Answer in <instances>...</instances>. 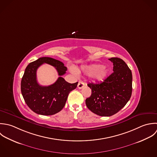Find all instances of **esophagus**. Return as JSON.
Wrapping results in <instances>:
<instances>
[{"label":"esophagus","mask_w":157,"mask_h":157,"mask_svg":"<svg viewBox=\"0 0 157 157\" xmlns=\"http://www.w3.org/2000/svg\"><path fill=\"white\" fill-rule=\"evenodd\" d=\"M84 86H85V83H84L83 82H78V86H77V87H78V89H82V88H83Z\"/></svg>","instance_id":"34e87169"}]
</instances>
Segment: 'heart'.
Returning <instances> with one entry per match:
<instances>
[{
    "mask_svg": "<svg viewBox=\"0 0 157 157\" xmlns=\"http://www.w3.org/2000/svg\"><path fill=\"white\" fill-rule=\"evenodd\" d=\"M83 71L88 75H93L94 79L98 81H102L109 74V69L101 64H94L82 67Z\"/></svg>",
    "mask_w": 157,
    "mask_h": 157,
    "instance_id": "b5f03b06",
    "label": "heart"
}]
</instances>
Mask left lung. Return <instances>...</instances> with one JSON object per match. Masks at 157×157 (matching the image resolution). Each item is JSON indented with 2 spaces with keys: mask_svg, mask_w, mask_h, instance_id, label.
I'll return each instance as SVG.
<instances>
[{
  "mask_svg": "<svg viewBox=\"0 0 157 157\" xmlns=\"http://www.w3.org/2000/svg\"><path fill=\"white\" fill-rule=\"evenodd\" d=\"M113 63V72L101 83H88L91 95L85 101L88 108L101 116H111L130 100L132 93V74L124 60L108 59Z\"/></svg>",
  "mask_w": 157,
  "mask_h": 157,
  "instance_id": "1",
  "label": "left lung"
}]
</instances>
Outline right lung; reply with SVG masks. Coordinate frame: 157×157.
<instances>
[{
    "label": "right lung",
    "mask_w": 157,
    "mask_h": 157,
    "mask_svg": "<svg viewBox=\"0 0 157 157\" xmlns=\"http://www.w3.org/2000/svg\"><path fill=\"white\" fill-rule=\"evenodd\" d=\"M47 63L57 69L59 77L49 86H41L37 82L36 71L43 63ZM67 71L64 64L51 57H41L30 63L25 68L21 80V93L28 106L41 115H53L64 106L69 93L77 88L78 82L69 83L61 77Z\"/></svg>",
    "instance_id": "right-lung-1"
}]
</instances>
